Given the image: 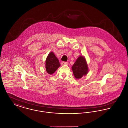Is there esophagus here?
Instances as JSON below:
<instances>
[{"label":"esophagus","instance_id":"obj_1","mask_svg":"<svg viewBox=\"0 0 128 128\" xmlns=\"http://www.w3.org/2000/svg\"><path fill=\"white\" fill-rule=\"evenodd\" d=\"M68 65V62H62L61 63V65Z\"/></svg>","mask_w":128,"mask_h":128}]
</instances>
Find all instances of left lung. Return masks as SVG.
I'll use <instances>...</instances> for the list:
<instances>
[{
    "label": "left lung",
    "instance_id": "obj_1",
    "mask_svg": "<svg viewBox=\"0 0 128 128\" xmlns=\"http://www.w3.org/2000/svg\"><path fill=\"white\" fill-rule=\"evenodd\" d=\"M73 75L76 79H79L85 76L89 72L88 64L85 57L80 56L72 67Z\"/></svg>",
    "mask_w": 128,
    "mask_h": 128
}]
</instances>
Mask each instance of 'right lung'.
I'll return each mask as SVG.
<instances>
[{"instance_id": "right-lung-1", "label": "right lung", "mask_w": 128, "mask_h": 128, "mask_svg": "<svg viewBox=\"0 0 128 128\" xmlns=\"http://www.w3.org/2000/svg\"><path fill=\"white\" fill-rule=\"evenodd\" d=\"M45 64L46 72L49 74L54 73L60 66L58 60L53 52L49 53L46 58Z\"/></svg>"}]
</instances>
